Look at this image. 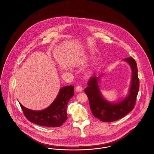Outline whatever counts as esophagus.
<instances>
[{"label":"esophagus","mask_w":154,"mask_h":154,"mask_svg":"<svg viewBox=\"0 0 154 154\" xmlns=\"http://www.w3.org/2000/svg\"><path fill=\"white\" fill-rule=\"evenodd\" d=\"M75 90H76V92H81V91H82V88L81 86L78 85V86H77V87H76Z\"/></svg>","instance_id":"obj_1"}]
</instances>
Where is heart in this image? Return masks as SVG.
<instances>
[{"mask_svg": "<svg viewBox=\"0 0 154 154\" xmlns=\"http://www.w3.org/2000/svg\"><path fill=\"white\" fill-rule=\"evenodd\" d=\"M89 59H90V58L87 57H85V58H82V59H81V60H78V63L79 64H84V63H87V62L89 60Z\"/></svg>", "mask_w": 154, "mask_h": 154, "instance_id": "heart-1", "label": "heart"}]
</instances>
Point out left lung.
<instances>
[{"mask_svg":"<svg viewBox=\"0 0 154 154\" xmlns=\"http://www.w3.org/2000/svg\"><path fill=\"white\" fill-rule=\"evenodd\" d=\"M129 64L132 71L131 85L127 96L118 102L112 103L104 99L100 92L99 82L102 75L91 77L88 87L85 89L92 113L94 117L103 122H112L118 120L131 112L136 104L139 89V79L136 61L132 58L123 60Z\"/></svg>","mask_w":154,"mask_h":154,"instance_id":"left-lung-1","label":"left lung"}]
</instances>
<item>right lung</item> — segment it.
I'll use <instances>...</instances> for the list:
<instances>
[{
  "label": "right lung",
  "instance_id": "right-lung-1",
  "mask_svg": "<svg viewBox=\"0 0 154 154\" xmlns=\"http://www.w3.org/2000/svg\"><path fill=\"white\" fill-rule=\"evenodd\" d=\"M74 95V87L66 86L61 88L51 104L42 110L27 109L20 103L26 118L34 124L41 126L58 127L67 119V105Z\"/></svg>",
  "mask_w": 154,
  "mask_h": 154
}]
</instances>
